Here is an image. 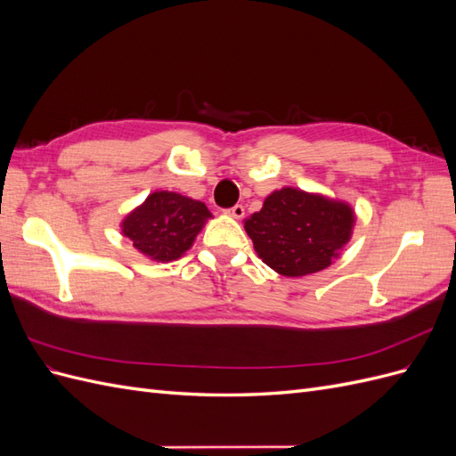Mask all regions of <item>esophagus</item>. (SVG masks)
<instances>
[{
  "label": "esophagus",
  "instance_id": "34e87169",
  "mask_svg": "<svg viewBox=\"0 0 456 456\" xmlns=\"http://www.w3.org/2000/svg\"><path fill=\"white\" fill-rule=\"evenodd\" d=\"M230 216H233V218H241L243 215H245V207L241 205V203H236L233 207H230V209L226 211Z\"/></svg>",
  "mask_w": 456,
  "mask_h": 456
}]
</instances>
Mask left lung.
<instances>
[{"instance_id": "1", "label": "left lung", "mask_w": 456, "mask_h": 456, "mask_svg": "<svg viewBox=\"0 0 456 456\" xmlns=\"http://www.w3.org/2000/svg\"><path fill=\"white\" fill-rule=\"evenodd\" d=\"M354 213L346 203L283 188L245 220V232L265 265L287 278L327 268L350 240Z\"/></svg>"}]
</instances>
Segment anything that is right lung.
Segmentation results:
<instances>
[{
  "mask_svg": "<svg viewBox=\"0 0 456 456\" xmlns=\"http://www.w3.org/2000/svg\"><path fill=\"white\" fill-rule=\"evenodd\" d=\"M211 216L205 203L175 191H154L123 220V233L142 255L169 262L188 251Z\"/></svg>",
  "mask_w": 456,
  "mask_h": 456,
  "instance_id": "1",
  "label": "right lung"
}]
</instances>
